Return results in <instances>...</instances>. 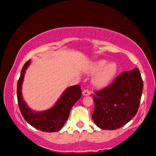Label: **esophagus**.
Returning <instances> with one entry per match:
<instances>
[{
	"label": "esophagus",
	"mask_w": 156,
	"mask_h": 156,
	"mask_svg": "<svg viewBox=\"0 0 156 156\" xmlns=\"http://www.w3.org/2000/svg\"><path fill=\"white\" fill-rule=\"evenodd\" d=\"M82 94H83V95H84V96H89V95L91 94V92H90V91L89 90V89H84V90L83 91Z\"/></svg>",
	"instance_id": "34e87169"
}]
</instances>
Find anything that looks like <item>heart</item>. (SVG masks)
I'll list each match as a JSON object with an SVG mask.
<instances>
[{
    "mask_svg": "<svg viewBox=\"0 0 156 156\" xmlns=\"http://www.w3.org/2000/svg\"><path fill=\"white\" fill-rule=\"evenodd\" d=\"M117 72V65L115 62H108L101 59L94 62L89 69V74H95L93 84L97 87H105L112 82Z\"/></svg>",
    "mask_w": 156,
    "mask_h": 156,
    "instance_id": "heart-1",
    "label": "heart"
}]
</instances>
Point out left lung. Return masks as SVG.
<instances>
[{
    "label": "left lung",
    "mask_w": 156,
    "mask_h": 156,
    "mask_svg": "<svg viewBox=\"0 0 156 156\" xmlns=\"http://www.w3.org/2000/svg\"><path fill=\"white\" fill-rule=\"evenodd\" d=\"M144 83L138 68L123 72L110 85L94 94L92 119L104 130L119 129L136 116Z\"/></svg>",
    "instance_id": "8db88e82"
}]
</instances>
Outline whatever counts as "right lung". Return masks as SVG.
Returning a JSON list of instances; mask_svg holds the SVG:
<instances>
[{
	"label": "right lung",
	"mask_w": 156,
	"mask_h": 156,
	"mask_svg": "<svg viewBox=\"0 0 156 156\" xmlns=\"http://www.w3.org/2000/svg\"><path fill=\"white\" fill-rule=\"evenodd\" d=\"M30 64V60H28L23 66L17 85V98L21 114L30 125L40 131H59L69 118L72 107L82 96L81 87L80 85H74L68 87L56 104L50 109L40 112H34L23 101L21 91L25 70Z\"/></svg>",
	"instance_id": "right-lung-1"
}]
</instances>
